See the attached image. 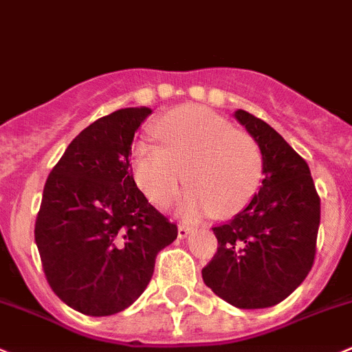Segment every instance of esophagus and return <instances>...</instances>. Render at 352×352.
Here are the masks:
<instances>
[{
	"instance_id": "esophagus-1",
	"label": "esophagus",
	"mask_w": 352,
	"mask_h": 352,
	"mask_svg": "<svg viewBox=\"0 0 352 352\" xmlns=\"http://www.w3.org/2000/svg\"><path fill=\"white\" fill-rule=\"evenodd\" d=\"M192 230V227H190V225H187V223H180L179 225V237L180 239H184V237H187V235H189V232Z\"/></svg>"
}]
</instances>
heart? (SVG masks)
Instances as JSON below:
<instances>
[{"label":"heart","mask_w":352,"mask_h":352,"mask_svg":"<svg viewBox=\"0 0 352 352\" xmlns=\"http://www.w3.org/2000/svg\"><path fill=\"white\" fill-rule=\"evenodd\" d=\"M162 146L138 142L132 151L134 175L146 196L158 204L177 196L186 177L190 187L182 201L186 217L213 211L227 217L245 206L259 186L263 155L249 132L203 107L175 108L155 127Z\"/></svg>","instance_id":"b5f03b06"}]
</instances>
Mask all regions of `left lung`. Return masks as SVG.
Masks as SVG:
<instances>
[{
  "label": "left lung",
  "instance_id": "8db88e82",
  "mask_svg": "<svg viewBox=\"0 0 352 352\" xmlns=\"http://www.w3.org/2000/svg\"><path fill=\"white\" fill-rule=\"evenodd\" d=\"M235 118L261 148L265 179L241 213L213 227L218 248L201 274L232 306L270 308L291 296L311 270L320 196L306 160L275 129L244 110L235 111Z\"/></svg>",
  "mask_w": 352,
  "mask_h": 352
}]
</instances>
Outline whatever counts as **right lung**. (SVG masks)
Returning <instances> with one entry per match:
<instances>
[{
    "label": "right lung",
    "mask_w": 352,
    "mask_h": 352,
    "mask_svg": "<svg viewBox=\"0 0 352 352\" xmlns=\"http://www.w3.org/2000/svg\"><path fill=\"white\" fill-rule=\"evenodd\" d=\"M149 113L122 108L85 127L44 186L34 227L44 275L84 315L129 308L148 287L158 252L179 234L132 175V141Z\"/></svg>",
    "instance_id": "right-lung-1"
}]
</instances>
